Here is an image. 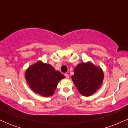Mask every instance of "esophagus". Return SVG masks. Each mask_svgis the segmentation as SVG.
<instances>
[{
    "instance_id": "esophagus-1",
    "label": "esophagus",
    "mask_w": 128,
    "mask_h": 128,
    "mask_svg": "<svg viewBox=\"0 0 128 128\" xmlns=\"http://www.w3.org/2000/svg\"><path fill=\"white\" fill-rule=\"evenodd\" d=\"M64 76H65L67 79L69 78V74H64Z\"/></svg>"
}]
</instances>
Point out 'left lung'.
<instances>
[{
	"instance_id": "obj_1",
	"label": "left lung",
	"mask_w": 128,
	"mask_h": 128,
	"mask_svg": "<svg viewBox=\"0 0 128 128\" xmlns=\"http://www.w3.org/2000/svg\"><path fill=\"white\" fill-rule=\"evenodd\" d=\"M71 78L79 92L84 96H90L102 86L104 73L100 67L90 62H82L74 70Z\"/></svg>"
}]
</instances>
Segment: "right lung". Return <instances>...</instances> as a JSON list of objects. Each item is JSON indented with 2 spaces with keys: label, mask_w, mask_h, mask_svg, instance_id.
Returning <instances> with one entry per match:
<instances>
[{
  "label": "right lung",
  "mask_w": 128,
  "mask_h": 128,
  "mask_svg": "<svg viewBox=\"0 0 128 128\" xmlns=\"http://www.w3.org/2000/svg\"><path fill=\"white\" fill-rule=\"evenodd\" d=\"M25 78L32 91L47 97L54 94L58 83L64 76L51 64L39 60L28 68Z\"/></svg>",
  "instance_id": "right-lung-1"
}]
</instances>
